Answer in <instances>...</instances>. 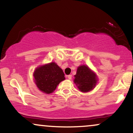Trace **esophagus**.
Listing matches in <instances>:
<instances>
[{"label":"esophagus","mask_w":133,"mask_h":133,"mask_svg":"<svg viewBox=\"0 0 133 133\" xmlns=\"http://www.w3.org/2000/svg\"><path fill=\"white\" fill-rule=\"evenodd\" d=\"M68 78L69 79H72V75H69L68 76Z\"/></svg>","instance_id":"obj_1"}]
</instances>
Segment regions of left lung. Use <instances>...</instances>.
Returning a JSON list of instances; mask_svg holds the SVG:
<instances>
[{
  "mask_svg": "<svg viewBox=\"0 0 133 133\" xmlns=\"http://www.w3.org/2000/svg\"><path fill=\"white\" fill-rule=\"evenodd\" d=\"M74 77V82L82 92H88L92 91L96 87L98 81L96 73L87 65L79 66Z\"/></svg>",
  "mask_w": 133,
  "mask_h": 133,
  "instance_id": "left-lung-1",
  "label": "left lung"
}]
</instances>
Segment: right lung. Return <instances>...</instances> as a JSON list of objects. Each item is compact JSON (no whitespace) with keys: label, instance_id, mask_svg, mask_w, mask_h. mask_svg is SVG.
Masks as SVG:
<instances>
[{"label":"right lung","instance_id":"1","mask_svg":"<svg viewBox=\"0 0 133 133\" xmlns=\"http://www.w3.org/2000/svg\"><path fill=\"white\" fill-rule=\"evenodd\" d=\"M33 76L38 89L47 94L54 92L59 84L65 80L63 71L54 62L38 66Z\"/></svg>","mask_w":133,"mask_h":133}]
</instances>
